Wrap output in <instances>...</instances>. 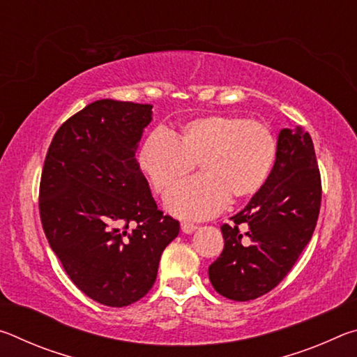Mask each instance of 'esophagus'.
<instances>
[{"mask_svg":"<svg viewBox=\"0 0 357 357\" xmlns=\"http://www.w3.org/2000/svg\"><path fill=\"white\" fill-rule=\"evenodd\" d=\"M181 229H183V233L190 234V233L195 231L197 225H193V223H190V222H183V223H181Z\"/></svg>","mask_w":357,"mask_h":357,"instance_id":"1","label":"esophagus"}]
</instances>
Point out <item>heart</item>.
<instances>
[{"mask_svg":"<svg viewBox=\"0 0 357 357\" xmlns=\"http://www.w3.org/2000/svg\"><path fill=\"white\" fill-rule=\"evenodd\" d=\"M277 154L266 126L238 116L209 114L187 121L176 134L154 130L144 138L138 165L153 189L164 193L198 165L200 178L185 181L165 197V206L183 219L213 217L231 202L263 189Z\"/></svg>","mask_w":357,"mask_h":357,"instance_id":"obj_1","label":"heart"}]
</instances>
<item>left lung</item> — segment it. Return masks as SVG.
<instances>
[{
  "label": "left lung",
  "mask_w": 357,
  "mask_h": 357,
  "mask_svg": "<svg viewBox=\"0 0 357 357\" xmlns=\"http://www.w3.org/2000/svg\"><path fill=\"white\" fill-rule=\"evenodd\" d=\"M319 204L321 179L312 137L299 126L282 129L263 189L231 217V225H222L225 245L208 271L215 291L243 302L279 285L309 244Z\"/></svg>",
  "instance_id": "1"
}]
</instances>
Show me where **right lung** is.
Here are the masks:
<instances>
[{"label":"right lung","instance_id":"add662e5","mask_svg":"<svg viewBox=\"0 0 357 357\" xmlns=\"http://www.w3.org/2000/svg\"><path fill=\"white\" fill-rule=\"evenodd\" d=\"M153 105L100 99L53 137L40 178L45 236L70 280L99 304L124 307L153 288L179 222L157 209L135 159Z\"/></svg>","mask_w":357,"mask_h":357}]
</instances>
